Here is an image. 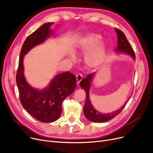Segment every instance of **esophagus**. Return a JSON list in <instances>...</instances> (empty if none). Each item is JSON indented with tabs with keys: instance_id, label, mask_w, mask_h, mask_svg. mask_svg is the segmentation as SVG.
Masks as SVG:
<instances>
[{
	"instance_id": "obj_1",
	"label": "esophagus",
	"mask_w": 153,
	"mask_h": 153,
	"mask_svg": "<svg viewBox=\"0 0 153 153\" xmlns=\"http://www.w3.org/2000/svg\"><path fill=\"white\" fill-rule=\"evenodd\" d=\"M82 76H83L82 75V74H77V75H76V83H77L78 85L79 83V82H80L81 80L82 79Z\"/></svg>"
}]
</instances>
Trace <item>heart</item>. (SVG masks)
<instances>
[{
  "label": "heart",
  "mask_w": 153,
  "mask_h": 153,
  "mask_svg": "<svg viewBox=\"0 0 153 153\" xmlns=\"http://www.w3.org/2000/svg\"><path fill=\"white\" fill-rule=\"evenodd\" d=\"M101 36L95 33L85 35L78 44V51L81 53H86L91 49L85 58L86 65L91 68H96L102 64L106 54V45L100 42ZM73 60L75 56H72Z\"/></svg>",
  "instance_id": "b5f03b06"
}]
</instances>
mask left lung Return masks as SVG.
I'll return each instance as SVG.
<instances>
[{"label": "left lung", "mask_w": 153, "mask_h": 153, "mask_svg": "<svg viewBox=\"0 0 153 153\" xmlns=\"http://www.w3.org/2000/svg\"><path fill=\"white\" fill-rule=\"evenodd\" d=\"M114 30L117 34L118 37V46L117 48H116L115 51L119 53H125L129 55H130L133 59L135 60V53L134 52V50L130 45V43L128 42L125 35L124 34L122 31L118 28H114ZM94 75V73H91V74L87 75L86 78L83 79L79 83V85L81 86L82 88L86 91V101L83 107V111L85 117L88 120L94 122V123H103L113 119L116 115H118L121 111L123 110V108L126 105V102L120 108L119 110L113 111L110 113H101L99 111H97L94 108L93 105L91 103V101L90 100V88L91 82H92L93 78Z\"/></svg>", "instance_id": "left-lung-1"}]
</instances>
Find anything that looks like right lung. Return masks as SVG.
<instances>
[{"instance_id": "right-lung-1", "label": "right lung", "mask_w": 153, "mask_h": 153, "mask_svg": "<svg viewBox=\"0 0 153 153\" xmlns=\"http://www.w3.org/2000/svg\"><path fill=\"white\" fill-rule=\"evenodd\" d=\"M53 22L42 25L27 37L22 47L16 83L20 103L33 118L43 123L57 120L61 115L63 101L74 92L76 86V76L69 71L56 75L47 88L38 90L29 85L24 74V55L35 46L45 41L52 35L50 26Z\"/></svg>"}]
</instances>
